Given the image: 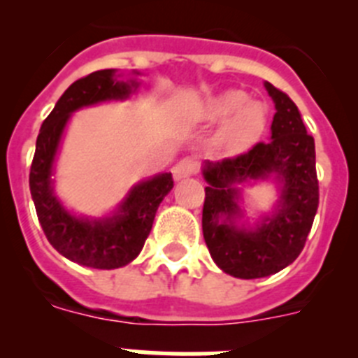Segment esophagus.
<instances>
[{"mask_svg": "<svg viewBox=\"0 0 358 358\" xmlns=\"http://www.w3.org/2000/svg\"><path fill=\"white\" fill-rule=\"evenodd\" d=\"M199 172V163L194 157H185L173 166V177L176 179H185V177L194 176Z\"/></svg>", "mask_w": 358, "mask_h": 358, "instance_id": "34e87169", "label": "esophagus"}]
</instances>
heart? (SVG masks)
<instances>
[{
    "label": "heart",
    "instance_id": "b5f03b06",
    "mask_svg": "<svg viewBox=\"0 0 358 358\" xmlns=\"http://www.w3.org/2000/svg\"><path fill=\"white\" fill-rule=\"evenodd\" d=\"M210 122H226L220 132V145L227 150H242L255 143L267 125V107L249 102L243 91H226L211 98L204 107Z\"/></svg>",
    "mask_w": 358,
    "mask_h": 358
}]
</instances>
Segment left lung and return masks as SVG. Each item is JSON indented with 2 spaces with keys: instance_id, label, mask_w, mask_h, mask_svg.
I'll use <instances>...</instances> for the list:
<instances>
[{
  "instance_id": "8db88e82",
  "label": "left lung",
  "mask_w": 358,
  "mask_h": 358,
  "mask_svg": "<svg viewBox=\"0 0 358 358\" xmlns=\"http://www.w3.org/2000/svg\"><path fill=\"white\" fill-rule=\"evenodd\" d=\"M265 90L276 106L271 140L240 156L208 161L202 233L215 264L226 274L255 280L276 274L303 251L319 206L314 138L306 132L296 103L273 84ZM276 173L282 182L277 210L256 228H238L239 192L234 185Z\"/></svg>"
}]
</instances>
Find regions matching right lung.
Instances as JSON below:
<instances>
[{"label": "right lung", "instance_id": "add662e5", "mask_svg": "<svg viewBox=\"0 0 358 358\" xmlns=\"http://www.w3.org/2000/svg\"><path fill=\"white\" fill-rule=\"evenodd\" d=\"M138 87L136 80H116L115 69H100L73 82L43 122L30 166V194L41 227L57 251L75 264L118 268L143 249L164 195L173 188L172 173H159L136 185L113 217H75L53 194L52 170L57 148L71 113L106 100H123Z\"/></svg>", "mask_w": 358, "mask_h": 358}]
</instances>
